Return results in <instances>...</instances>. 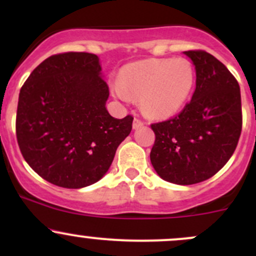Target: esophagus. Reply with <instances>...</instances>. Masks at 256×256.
Returning a JSON list of instances; mask_svg holds the SVG:
<instances>
[{
  "label": "esophagus",
  "mask_w": 256,
  "mask_h": 256,
  "mask_svg": "<svg viewBox=\"0 0 256 256\" xmlns=\"http://www.w3.org/2000/svg\"><path fill=\"white\" fill-rule=\"evenodd\" d=\"M141 126H144V122L140 120V118H135L134 120V124H132V128H135V130H138V128H140Z\"/></svg>",
  "instance_id": "obj_1"
}]
</instances>
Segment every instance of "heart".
<instances>
[{
	"label": "heart",
	"mask_w": 256,
	"mask_h": 256,
	"mask_svg": "<svg viewBox=\"0 0 256 256\" xmlns=\"http://www.w3.org/2000/svg\"><path fill=\"white\" fill-rule=\"evenodd\" d=\"M194 82V68L188 59L150 58L124 66L112 90L121 100L140 99L146 118L166 120L184 108Z\"/></svg>",
	"instance_id": "heart-1"
}]
</instances>
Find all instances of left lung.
I'll list each match as a JSON object with an SVG mask.
<instances>
[{
  "label": "left lung",
  "mask_w": 256,
  "mask_h": 256,
  "mask_svg": "<svg viewBox=\"0 0 256 256\" xmlns=\"http://www.w3.org/2000/svg\"><path fill=\"white\" fill-rule=\"evenodd\" d=\"M183 54L196 69L192 100L178 116L152 124L150 160L162 180L188 186L216 174L236 151L242 132V98L233 74L204 50Z\"/></svg>",
  "instance_id": "obj_1"
}]
</instances>
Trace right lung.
Wrapping results in <instances>:
<instances>
[{
	"label": "right lung",
	"mask_w": 256,
	"mask_h": 256,
	"mask_svg": "<svg viewBox=\"0 0 256 256\" xmlns=\"http://www.w3.org/2000/svg\"><path fill=\"white\" fill-rule=\"evenodd\" d=\"M99 56L69 52L46 59L18 98L16 134L26 162L63 188H82L105 176L134 118L106 110L109 86Z\"/></svg>",
	"instance_id": "1"
}]
</instances>
